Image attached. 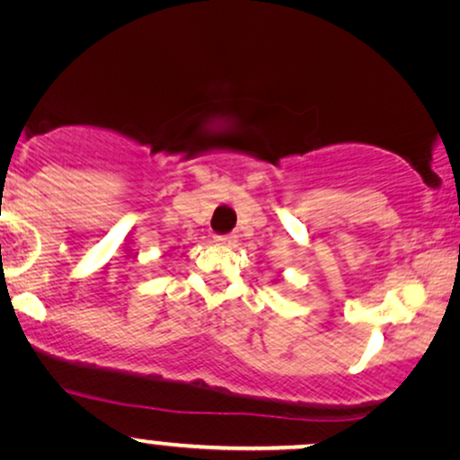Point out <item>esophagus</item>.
I'll list each match as a JSON object with an SVG mask.
<instances>
[{
	"label": "esophagus",
	"instance_id": "obj_1",
	"mask_svg": "<svg viewBox=\"0 0 460 460\" xmlns=\"http://www.w3.org/2000/svg\"><path fill=\"white\" fill-rule=\"evenodd\" d=\"M214 242L223 243V246H234L235 235H217V237H214Z\"/></svg>",
	"mask_w": 460,
	"mask_h": 460
}]
</instances>
